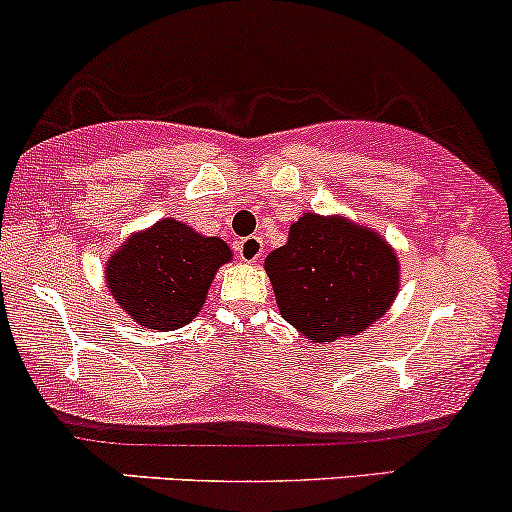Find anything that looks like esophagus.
<instances>
[{"label": "esophagus", "mask_w": 512, "mask_h": 512, "mask_svg": "<svg viewBox=\"0 0 512 512\" xmlns=\"http://www.w3.org/2000/svg\"><path fill=\"white\" fill-rule=\"evenodd\" d=\"M237 254H239L241 261L256 263L263 254L261 237H244L241 241H237Z\"/></svg>", "instance_id": "obj_1"}]
</instances>
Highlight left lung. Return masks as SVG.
I'll return each mask as SVG.
<instances>
[{"label": "left lung", "mask_w": 512, "mask_h": 512, "mask_svg": "<svg viewBox=\"0 0 512 512\" xmlns=\"http://www.w3.org/2000/svg\"><path fill=\"white\" fill-rule=\"evenodd\" d=\"M266 273L283 319L314 343L367 329L399 290L394 251L372 229L312 212L266 258Z\"/></svg>", "instance_id": "1"}]
</instances>
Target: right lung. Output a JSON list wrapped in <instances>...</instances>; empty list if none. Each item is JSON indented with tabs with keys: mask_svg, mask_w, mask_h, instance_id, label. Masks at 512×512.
<instances>
[{
	"mask_svg": "<svg viewBox=\"0 0 512 512\" xmlns=\"http://www.w3.org/2000/svg\"><path fill=\"white\" fill-rule=\"evenodd\" d=\"M229 258L232 251L222 239L162 220L135 234L108 261L106 283L137 324L174 331L198 314L217 268Z\"/></svg>",
	"mask_w": 512,
	"mask_h": 512,
	"instance_id": "obj_1",
	"label": "right lung"
}]
</instances>
